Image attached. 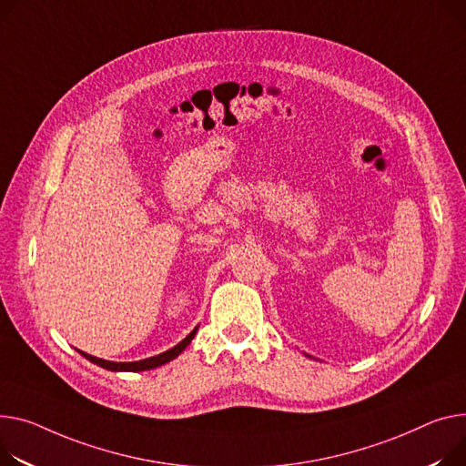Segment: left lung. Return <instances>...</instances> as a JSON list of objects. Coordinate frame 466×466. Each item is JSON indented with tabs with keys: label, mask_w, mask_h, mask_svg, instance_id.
<instances>
[{
	"label": "left lung",
	"mask_w": 466,
	"mask_h": 466,
	"mask_svg": "<svg viewBox=\"0 0 466 466\" xmlns=\"http://www.w3.org/2000/svg\"><path fill=\"white\" fill-rule=\"evenodd\" d=\"M305 356H309V354H305ZM309 358H311V356H309Z\"/></svg>",
	"instance_id": "left-lung-1"
}]
</instances>
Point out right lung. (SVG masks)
I'll list each match as a JSON object with an SVG mask.
<instances>
[{
    "label": "right lung",
    "mask_w": 466,
    "mask_h": 466,
    "mask_svg": "<svg viewBox=\"0 0 466 466\" xmlns=\"http://www.w3.org/2000/svg\"><path fill=\"white\" fill-rule=\"evenodd\" d=\"M197 329L198 326L185 337L183 340H179V343L176 347H172L170 350L167 352H161L157 356H151V358H146V360H140V361H108V360H103V358H96L91 354H86L82 350H78L86 360H89L91 363H96L106 370H114V373H138V370H149V369H155V367H161L168 361H172L174 358H177L185 349L189 347V343L193 340V337L197 335Z\"/></svg>",
    "instance_id": "obj_1"
}]
</instances>
